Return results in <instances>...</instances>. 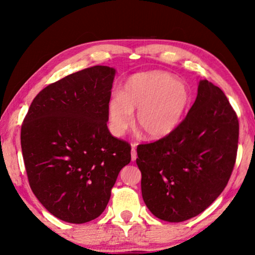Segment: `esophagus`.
<instances>
[{"mask_svg": "<svg viewBox=\"0 0 255 255\" xmlns=\"http://www.w3.org/2000/svg\"><path fill=\"white\" fill-rule=\"evenodd\" d=\"M137 158V152L135 149V144H131V161H136Z\"/></svg>", "mask_w": 255, "mask_h": 255, "instance_id": "esophagus-1", "label": "esophagus"}]
</instances>
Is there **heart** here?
Wrapping results in <instances>:
<instances>
[{"mask_svg":"<svg viewBox=\"0 0 255 255\" xmlns=\"http://www.w3.org/2000/svg\"><path fill=\"white\" fill-rule=\"evenodd\" d=\"M190 92L184 82L164 72L138 73L125 82L120 96L107 105V117L112 135L122 137L136 125L152 139L167 137L180 126L188 110Z\"/></svg>","mask_w":255,"mask_h":255,"instance_id":"heart-1","label":"heart"}]
</instances>
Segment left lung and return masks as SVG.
<instances>
[{
    "label": "left lung",
    "instance_id": "1",
    "mask_svg": "<svg viewBox=\"0 0 255 255\" xmlns=\"http://www.w3.org/2000/svg\"><path fill=\"white\" fill-rule=\"evenodd\" d=\"M239 128L224 92L201 80L196 101L175 131L137 146L141 195L155 217L188 221L217 199L234 169Z\"/></svg>",
    "mask_w": 255,
    "mask_h": 255
}]
</instances>
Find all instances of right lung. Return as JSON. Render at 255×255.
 <instances>
[{"label":"right lung","mask_w":255,"mask_h":255,"mask_svg":"<svg viewBox=\"0 0 255 255\" xmlns=\"http://www.w3.org/2000/svg\"><path fill=\"white\" fill-rule=\"evenodd\" d=\"M115 75V68L98 65L49 84L33 99L21 127L30 188L64 222L99 217L131 159L130 145L107 126Z\"/></svg>","instance_id":"obj_1"}]
</instances>
